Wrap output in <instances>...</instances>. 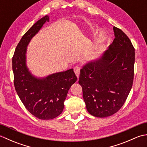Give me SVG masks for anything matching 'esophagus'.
Wrapping results in <instances>:
<instances>
[{"label": "esophagus", "mask_w": 147, "mask_h": 147, "mask_svg": "<svg viewBox=\"0 0 147 147\" xmlns=\"http://www.w3.org/2000/svg\"><path fill=\"white\" fill-rule=\"evenodd\" d=\"M74 73L76 74L78 79L80 77V67L78 66H75L74 67Z\"/></svg>", "instance_id": "obj_1"}]
</instances>
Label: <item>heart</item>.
Here are the masks:
<instances>
[{
  "label": "heart",
  "mask_w": 147,
  "mask_h": 147,
  "mask_svg": "<svg viewBox=\"0 0 147 147\" xmlns=\"http://www.w3.org/2000/svg\"><path fill=\"white\" fill-rule=\"evenodd\" d=\"M101 33V34H102V32H101V33Z\"/></svg>",
  "instance_id": "obj_1"
}]
</instances>
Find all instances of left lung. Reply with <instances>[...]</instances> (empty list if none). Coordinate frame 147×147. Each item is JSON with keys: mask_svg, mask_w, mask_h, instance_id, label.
<instances>
[{"mask_svg": "<svg viewBox=\"0 0 147 147\" xmlns=\"http://www.w3.org/2000/svg\"><path fill=\"white\" fill-rule=\"evenodd\" d=\"M115 38L97 59L81 69L79 84L89 113L97 117L113 115L125 102L132 88L135 49L128 37L114 26Z\"/></svg>", "mask_w": 147, "mask_h": 147, "instance_id": "8db88e82", "label": "left lung"}]
</instances>
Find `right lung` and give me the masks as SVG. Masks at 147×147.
I'll use <instances>...</instances> for the list:
<instances>
[{
  "label": "right lung",
  "instance_id": "add662e5",
  "mask_svg": "<svg viewBox=\"0 0 147 147\" xmlns=\"http://www.w3.org/2000/svg\"><path fill=\"white\" fill-rule=\"evenodd\" d=\"M47 21L46 15L35 23L22 37L12 57V71L16 91L26 109L34 116L49 120L63 111L69 90L77 81L73 69L36 77L26 64L27 47Z\"/></svg>",
  "mask_w": 147,
  "mask_h": 147
}]
</instances>
